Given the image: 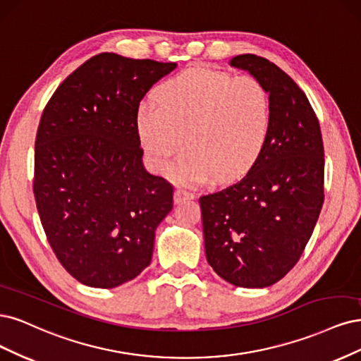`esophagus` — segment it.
<instances>
[{
    "label": "esophagus",
    "instance_id": "obj_1",
    "mask_svg": "<svg viewBox=\"0 0 361 361\" xmlns=\"http://www.w3.org/2000/svg\"><path fill=\"white\" fill-rule=\"evenodd\" d=\"M195 195L192 192H188V190H183V189H177L176 190V202L177 204H181L184 201H190L193 200Z\"/></svg>",
    "mask_w": 361,
    "mask_h": 361
}]
</instances>
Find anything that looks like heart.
<instances>
[{"label": "heart", "instance_id": "1", "mask_svg": "<svg viewBox=\"0 0 361 361\" xmlns=\"http://www.w3.org/2000/svg\"><path fill=\"white\" fill-rule=\"evenodd\" d=\"M160 104L139 103L136 132L148 161L166 172L183 137L177 181L200 184L213 176L231 181L246 173L269 142L271 99L261 80L192 67L159 90Z\"/></svg>", "mask_w": 361, "mask_h": 361}]
</instances>
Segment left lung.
I'll use <instances>...</instances> for the list:
<instances>
[{"label": "left lung", "mask_w": 361, "mask_h": 361, "mask_svg": "<svg viewBox=\"0 0 361 361\" xmlns=\"http://www.w3.org/2000/svg\"><path fill=\"white\" fill-rule=\"evenodd\" d=\"M229 64L261 80L271 99V130L261 157L235 184L200 197L205 257L231 285L270 286L303 253L324 202V145L303 91L267 58Z\"/></svg>", "instance_id": "1"}]
</instances>
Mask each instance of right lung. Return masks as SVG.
I'll use <instances>...</instances> for the list:
<instances>
[{
  "mask_svg": "<svg viewBox=\"0 0 361 361\" xmlns=\"http://www.w3.org/2000/svg\"><path fill=\"white\" fill-rule=\"evenodd\" d=\"M177 63L103 52L46 104L34 154V196L58 261L76 281L115 288L149 265L173 188L149 173L136 132L145 92Z\"/></svg>",
  "mask_w": 361,
  "mask_h": 361,
  "instance_id": "obj_1",
  "label": "right lung"
}]
</instances>
